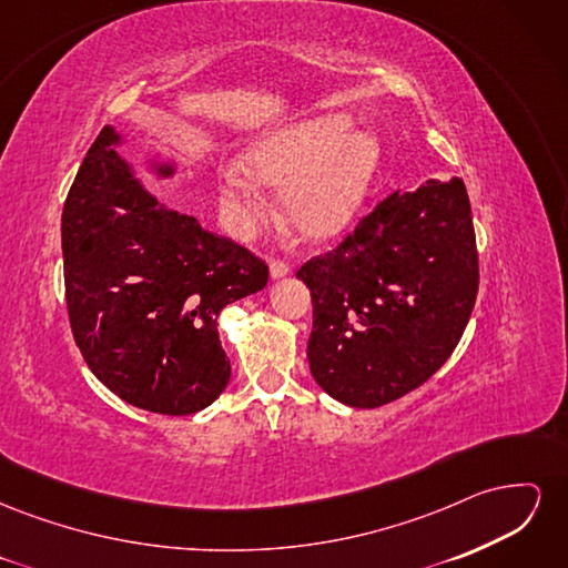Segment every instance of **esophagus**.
I'll return each mask as SVG.
<instances>
[{
	"mask_svg": "<svg viewBox=\"0 0 568 568\" xmlns=\"http://www.w3.org/2000/svg\"><path fill=\"white\" fill-rule=\"evenodd\" d=\"M291 272V265L284 261V257H272L270 261V274L274 280H280V277H284V274H288Z\"/></svg>",
	"mask_w": 568,
	"mask_h": 568,
	"instance_id": "obj_1",
	"label": "esophagus"
}]
</instances>
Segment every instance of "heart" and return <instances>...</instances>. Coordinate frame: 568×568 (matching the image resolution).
<instances>
[{
	"label": "heart",
	"instance_id": "1",
	"mask_svg": "<svg viewBox=\"0 0 568 568\" xmlns=\"http://www.w3.org/2000/svg\"><path fill=\"white\" fill-rule=\"evenodd\" d=\"M351 128L348 115H324L270 136L246 156V170L257 182L287 184L284 215L307 236H329L346 227L379 168V140ZM220 199L242 220H255L261 211L253 180L239 168L222 173Z\"/></svg>",
	"mask_w": 568,
	"mask_h": 568
}]
</instances>
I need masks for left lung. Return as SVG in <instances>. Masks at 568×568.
<instances>
[{
    "instance_id": "1",
    "label": "left lung",
    "mask_w": 568,
    "mask_h": 568,
    "mask_svg": "<svg viewBox=\"0 0 568 568\" xmlns=\"http://www.w3.org/2000/svg\"><path fill=\"white\" fill-rule=\"evenodd\" d=\"M313 296L307 359L351 407L419 388L453 355L478 294L467 186L428 180L390 194L343 242L296 272Z\"/></svg>"
}]
</instances>
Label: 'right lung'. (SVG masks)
Instances as JSON below:
<instances>
[{"mask_svg":"<svg viewBox=\"0 0 568 568\" xmlns=\"http://www.w3.org/2000/svg\"><path fill=\"white\" fill-rule=\"evenodd\" d=\"M113 144V128L101 130L63 203L73 338L118 398L156 415H194L232 374L220 311L261 291L270 270L246 246L151 199Z\"/></svg>","mask_w":568,"mask_h":568,"instance_id":"add662e5","label":"right lung"}]
</instances>
